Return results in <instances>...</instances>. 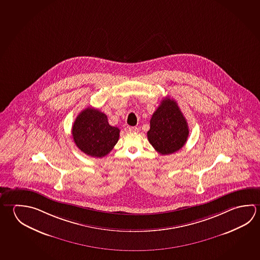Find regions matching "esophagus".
I'll list each match as a JSON object with an SVG mask.
<instances>
[{
  "label": "esophagus",
  "instance_id": "esophagus-1",
  "mask_svg": "<svg viewBox=\"0 0 260 260\" xmlns=\"http://www.w3.org/2000/svg\"><path fill=\"white\" fill-rule=\"evenodd\" d=\"M125 131H126V132H128V133H134V132H139V128H137V127H127V128H125Z\"/></svg>",
  "mask_w": 260,
  "mask_h": 260
}]
</instances>
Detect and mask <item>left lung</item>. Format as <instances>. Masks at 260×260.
<instances>
[{"mask_svg":"<svg viewBox=\"0 0 260 260\" xmlns=\"http://www.w3.org/2000/svg\"><path fill=\"white\" fill-rule=\"evenodd\" d=\"M147 132L150 144L161 155L172 154L181 150L189 136L186 119L178 107L177 102L170 98L164 99L155 110Z\"/></svg>","mask_w":260,"mask_h":260,"instance_id":"obj_1","label":"left lung"}]
</instances>
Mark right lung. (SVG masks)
<instances>
[{
  "label": "right lung",
  "mask_w": 260,
  "mask_h": 260,
  "mask_svg": "<svg viewBox=\"0 0 260 260\" xmlns=\"http://www.w3.org/2000/svg\"><path fill=\"white\" fill-rule=\"evenodd\" d=\"M72 135L76 145L84 153L102 158L110 153L119 141V128L110 126L103 112L88 107L77 117Z\"/></svg>",
  "instance_id": "obj_1"
}]
</instances>
